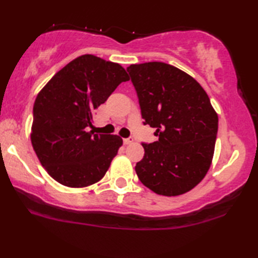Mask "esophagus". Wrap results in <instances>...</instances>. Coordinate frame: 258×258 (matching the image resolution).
Wrapping results in <instances>:
<instances>
[{
    "mask_svg": "<svg viewBox=\"0 0 258 258\" xmlns=\"http://www.w3.org/2000/svg\"><path fill=\"white\" fill-rule=\"evenodd\" d=\"M133 141H134V139L132 138V137H130V138H126V139H124L123 140V142H124V145H131V143H133Z\"/></svg>",
    "mask_w": 258,
    "mask_h": 258,
    "instance_id": "obj_1",
    "label": "esophagus"
}]
</instances>
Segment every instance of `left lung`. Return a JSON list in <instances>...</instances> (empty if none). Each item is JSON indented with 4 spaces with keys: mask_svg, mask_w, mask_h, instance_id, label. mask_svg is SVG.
Returning a JSON list of instances; mask_svg holds the SVG:
<instances>
[{
    "mask_svg": "<svg viewBox=\"0 0 258 258\" xmlns=\"http://www.w3.org/2000/svg\"><path fill=\"white\" fill-rule=\"evenodd\" d=\"M143 124L156 128L158 141L142 143L135 166L139 180L156 194L178 196L198 184L211 167L218 117L202 85L165 62L131 64Z\"/></svg>",
    "mask_w": 258,
    "mask_h": 258,
    "instance_id": "1",
    "label": "left lung"
}]
</instances>
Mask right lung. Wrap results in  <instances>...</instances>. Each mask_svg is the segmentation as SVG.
<instances>
[{
    "mask_svg": "<svg viewBox=\"0 0 258 258\" xmlns=\"http://www.w3.org/2000/svg\"><path fill=\"white\" fill-rule=\"evenodd\" d=\"M128 80L120 64L84 54L56 73L38 93L30 139L42 166L56 182L83 187L104 176L123 140L90 131L93 113Z\"/></svg>",
    "mask_w": 258,
    "mask_h": 258,
    "instance_id": "1",
    "label": "right lung"
}]
</instances>
